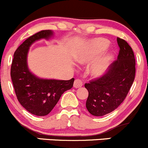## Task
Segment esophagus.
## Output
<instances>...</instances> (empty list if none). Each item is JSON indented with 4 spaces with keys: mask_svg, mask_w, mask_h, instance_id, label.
Masks as SVG:
<instances>
[{
    "mask_svg": "<svg viewBox=\"0 0 148 148\" xmlns=\"http://www.w3.org/2000/svg\"><path fill=\"white\" fill-rule=\"evenodd\" d=\"M82 86V81L80 80V79H76L75 80L74 84H73V87L75 88H80Z\"/></svg>",
    "mask_w": 148,
    "mask_h": 148,
    "instance_id": "1",
    "label": "esophagus"
}]
</instances>
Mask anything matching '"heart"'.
I'll return each instance as SVG.
<instances>
[{"label":"heart","instance_id":"heart-1","mask_svg":"<svg viewBox=\"0 0 148 148\" xmlns=\"http://www.w3.org/2000/svg\"><path fill=\"white\" fill-rule=\"evenodd\" d=\"M109 42L103 38H96L90 41L86 46L76 53V61L81 64H87L93 61L108 47ZM112 59V53L108 51L99 57L90 68V74L94 78L102 77L107 71Z\"/></svg>","mask_w":148,"mask_h":148}]
</instances>
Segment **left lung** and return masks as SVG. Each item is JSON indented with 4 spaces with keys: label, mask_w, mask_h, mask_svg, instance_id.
I'll list each match as a JSON object with an SVG mask.
<instances>
[{
    "label": "left lung",
    "mask_w": 148,
    "mask_h": 148,
    "mask_svg": "<svg viewBox=\"0 0 148 148\" xmlns=\"http://www.w3.org/2000/svg\"><path fill=\"white\" fill-rule=\"evenodd\" d=\"M120 48L116 61L109 66L102 77L85 84L89 95L88 112L101 116L115 110L126 97L136 75V59L132 48L124 39L117 37Z\"/></svg>",
    "instance_id": "8db88e82"
}]
</instances>
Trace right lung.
I'll use <instances>...</instances> for the list:
<instances>
[{"label": "right lung", "instance_id": "right-lung-1", "mask_svg": "<svg viewBox=\"0 0 148 148\" xmlns=\"http://www.w3.org/2000/svg\"><path fill=\"white\" fill-rule=\"evenodd\" d=\"M53 35L51 30H42L29 36L15 51L11 65V79L19 102L39 116L51 112L63 93L72 88L75 80L40 78L28 68L27 54L32 44L42 39L49 40Z\"/></svg>", "mask_w": 148, "mask_h": 148}]
</instances>
